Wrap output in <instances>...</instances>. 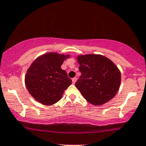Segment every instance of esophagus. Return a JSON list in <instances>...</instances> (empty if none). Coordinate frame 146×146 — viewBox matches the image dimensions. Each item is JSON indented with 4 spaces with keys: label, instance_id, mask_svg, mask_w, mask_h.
Returning a JSON list of instances; mask_svg holds the SVG:
<instances>
[{
    "label": "esophagus",
    "instance_id": "esophagus-1",
    "mask_svg": "<svg viewBox=\"0 0 146 146\" xmlns=\"http://www.w3.org/2000/svg\"><path fill=\"white\" fill-rule=\"evenodd\" d=\"M76 80H77V78H76V77H74V78H72V83H73V84H74V83H76Z\"/></svg>",
    "mask_w": 146,
    "mask_h": 146
}]
</instances>
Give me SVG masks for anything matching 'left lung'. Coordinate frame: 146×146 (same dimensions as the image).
<instances>
[{
  "mask_svg": "<svg viewBox=\"0 0 146 146\" xmlns=\"http://www.w3.org/2000/svg\"><path fill=\"white\" fill-rule=\"evenodd\" d=\"M81 75L75 83L87 101L101 106L115 96L121 84V72L111 60L100 54L77 56Z\"/></svg>",
  "mask_w": 146,
  "mask_h": 146,
  "instance_id": "8db88e82",
  "label": "left lung"
}]
</instances>
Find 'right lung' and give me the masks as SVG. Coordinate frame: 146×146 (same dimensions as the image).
I'll return each mask as SVG.
<instances>
[{"instance_id":"add662e5","label":"right lung","mask_w":146,"mask_h":146,"mask_svg":"<svg viewBox=\"0 0 146 146\" xmlns=\"http://www.w3.org/2000/svg\"><path fill=\"white\" fill-rule=\"evenodd\" d=\"M70 56L50 52L38 56L27 70L25 83L29 94L38 102L51 106L61 99L72 80L61 65Z\"/></svg>"}]
</instances>
